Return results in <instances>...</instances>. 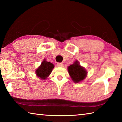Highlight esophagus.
<instances>
[{
    "label": "esophagus",
    "instance_id": "34e87169",
    "mask_svg": "<svg viewBox=\"0 0 122 122\" xmlns=\"http://www.w3.org/2000/svg\"><path fill=\"white\" fill-rule=\"evenodd\" d=\"M63 65L62 63H57V66H58V67H62Z\"/></svg>",
    "mask_w": 122,
    "mask_h": 122
}]
</instances>
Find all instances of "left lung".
<instances>
[{
	"label": "left lung",
	"instance_id": "left-lung-1",
	"mask_svg": "<svg viewBox=\"0 0 122 122\" xmlns=\"http://www.w3.org/2000/svg\"><path fill=\"white\" fill-rule=\"evenodd\" d=\"M68 71L71 80L75 83L83 81L88 74L86 69L80 65L79 62L77 60L68 67Z\"/></svg>",
	"mask_w": 122,
	"mask_h": 122
}]
</instances>
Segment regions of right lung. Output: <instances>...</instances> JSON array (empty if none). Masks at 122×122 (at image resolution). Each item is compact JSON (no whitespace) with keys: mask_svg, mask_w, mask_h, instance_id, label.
Segmentation results:
<instances>
[{"mask_svg":"<svg viewBox=\"0 0 122 122\" xmlns=\"http://www.w3.org/2000/svg\"><path fill=\"white\" fill-rule=\"evenodd\" d=\"M54 65L50 62L47 61L44 59L41 65L36 69V74L37 77L41 80H45L50 75Z\"/></svg>","mask_w":122,"mask_h":122,"instance_id":"right-lung-1","label":"right lung"}]
</instances>
